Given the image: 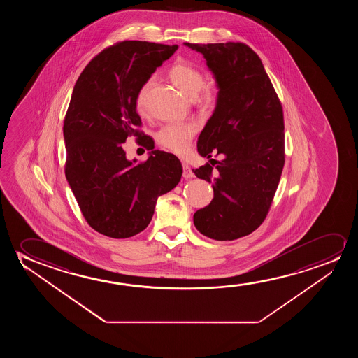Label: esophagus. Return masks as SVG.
Instances as JSON below:
<instances>
[{"label":"esophagus","instance_id":"esophagus-1","mask_svg":"<svg viewBox=\"0 0 358 358\" xmlns=\"http://www.w3.org/2000/svg\"><path fill=\"white\" fill-rule=\"evenodd\" d=\"M182 167H183V177H185V178H193V177H194V173L192 171V169L188 164L183 162Z\"/></svg>","mask_w":358,"mask_h":358}]
</instances>
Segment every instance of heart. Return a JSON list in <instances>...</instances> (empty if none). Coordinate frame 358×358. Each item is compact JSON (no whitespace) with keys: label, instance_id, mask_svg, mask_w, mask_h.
I'll return each mask as SVG.
<instances>
[{"label":"heart","instance_id":"obj_1","mask_svg":"<svg viewBox=\"0 0 358 358\" xmlns=\"http://www.w3.org/2000/svg\"><path fill=\"white\" fill-rule=\"evenodd\" d=\"M169 76L172 83L189 99L196 98L206 83L204 74L201 73V69L185 61H178L173 64L169 71ZM152 84V79H148L138 90L136 99L138 113L147 111V96ZM199 100L206 105L213 103L215 100L214 89L204 88ZM196 129L198 127L194 122L169 123L157 133V144L176 155H185L191 147L192 139Z\"/></svg>","mask_w":358,"mask_h":358}]
</instances>
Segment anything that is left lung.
<instances>
[{
	"instance_id": "left-lung-1",
	"label": "left lung",
	"mask_w": 358,
	"mask_h": 358,
	"mask_svg": "<svg viewBox=\"0 0 358 358\" xmlns=\"http://www.w3.org/2000/svg\"><path fill=\"white\" fill-rule=\"evenodd\" d=\"M201 52L219 89L216 106L198 138V152L216 162L193 170L213 183L214 198L196 211L194 226L216 241L237 240L266 217L285 164L284 113L259 56L242 43L189 44ZM213 160V159H211Z\"/></svg>"
}]
</instances>
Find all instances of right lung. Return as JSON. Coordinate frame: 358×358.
<instances>
[{"mask_svg": "<svg viewBox=\"0 0 358 358\" xmlns=\"http://www.w3.org/2000/svg\"><path fill=\"white\" fill-rule=\"evenodd\" d=\"M177 48L121 41L96 55L74 85L64 123V173L84 219L101 235L127 238L142 232L157 198L181 180L173 155L152 150L137 164L121 145L139 133L138 90Z\"/></svg>", "mask_w": 358, "mask_h": 358, "instance_id": "add662e5", "label": "right lung"}]
</instances>
